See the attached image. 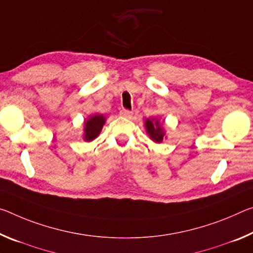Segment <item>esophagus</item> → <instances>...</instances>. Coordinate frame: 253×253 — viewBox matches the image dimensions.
I'll use <instances>...</instances> for the list:
<instances>
[{"mask_svg": "<svg viewBox=\"0 0 253 253\" xmlns=\"http://www.w3.org/2000/svg\"><path fill=\"white\" fill-rule=\"evenodd\" d=\"M120 115H122L123 117L130 118L131 116H133V111H130V110H128V109H122V110H120Z\"/></svg>", "mask_w": 253, "mask_h": 253, "instance_id": "esophagus-1", "label": "esophagus"}]
</instances>
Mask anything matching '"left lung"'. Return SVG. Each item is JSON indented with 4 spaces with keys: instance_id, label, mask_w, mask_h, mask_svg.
<instances>
[{
    "instance_id": "1",
    "label": "left lung",
    "mask_w": 253,
    "mask_h": 253,
    "mask_svg": "<svg viewBox=\"0 0 253 253\" xmlns=\"http://www.w3.org/2000/svg\"><path fill=\"white\" fill-rule=\"evenodd\" d=\"M145 127L150 137L153 139L154 142L161 143L163 139V129L161 128V125L159 124V120H150L147 119L145 122Z\"/></svg>"
}]
</instances>
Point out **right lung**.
<instances>
[{
  "label": "right lung",
  "instance_id": "1",
  "mask_svg": "<svg viewBox=\"0 0 253 253\" xmlns=\"http://www.w3.org/2000/svg\"><path fill=\"white\" fill-rule=\"evenodd\" d=\"M105 120L106 118L101 115H94L87 119L85 127H84V133H85L84 134V138H85V141H93L97 137L102 129Z\"/></svg>",
  "mask_w": 253,
  "mask_h": 253
}]
</instances>
